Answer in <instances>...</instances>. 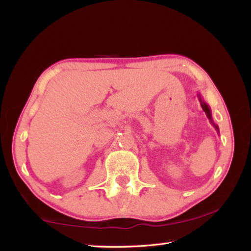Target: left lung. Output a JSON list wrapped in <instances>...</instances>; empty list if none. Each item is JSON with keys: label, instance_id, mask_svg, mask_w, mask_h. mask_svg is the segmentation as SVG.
<instances>
[{"label": "left lung", "instance_id": "1", "mask_svg": "<svg viewBox=\"0 0 251 251\" xmlns=\"http://www.w3.org/2000/svg\"><path fill=\"white\" fill-rule=\"evenodd\" d=\"M198 97H199V101H201V107H202V109H203V112L206 113V115H207V117H208V120L210 121V123L212 124V126L215 127V129L217 130V133L219 134V128H218V126L215 124L214 123V121H212V117H211V110H210V108H209V106H208L205 101H203L202 100H201V95L198 94Z\"/></svg>", "mask_w": 251, "mask_h": 251}]
</instances>
